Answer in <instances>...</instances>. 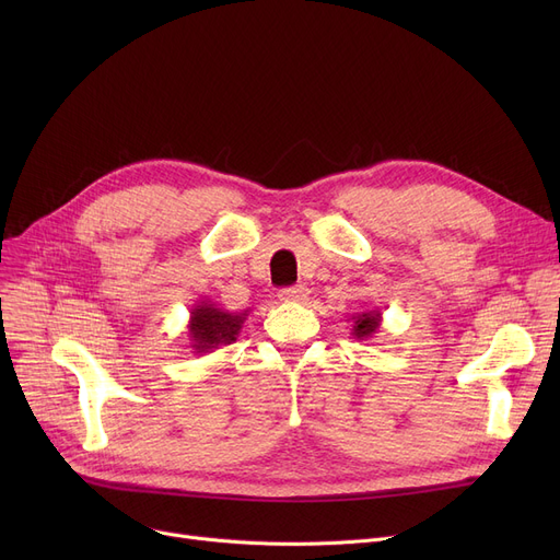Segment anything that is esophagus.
<instances>
[{
	"mask_svg": "<svg viewBox=\"0 0 560 560\" xmlns=\"http://www.w3.org/2000/svg\"><path fill=\"white\" fill-rule=\"evenodd\" d=\"M311 295V290L306 285H290L279 290V300L281 302H306Z\"/></svg>",
	"mask_w": 560,
	"mask_h": 560,
	"instance_id": "obj_1",
	"label": "esophagus"
}]
</instances>
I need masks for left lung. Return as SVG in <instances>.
I'll return each instance as SVG.
<instances>
[{"label":"left lung","mask_w":560,"mask_h":560,"mask_svg":"<svg viewBox=\"0 0 560 560\" xmlns=\"http://www.w3.org/2000/svg\"><path fill=\"white\" fill-rule=\"evenodd\" d=\"M351 322H354V327H351V336L357 340H370L374 338V334L381 329V311H363L351 315Z\"/></svg>","instance_id":"obj_1"}]
</instances>
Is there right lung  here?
<instances>
[{"label":"right lung","instance_id":"right-lung-1","mask_svg":"<svg viewBox=\"0 0 560 560\" xmlns=\"http://www.w3.org/2000/svg\"><path fill=\"white\" fill-rule=\"evenodd\" d=\"M249 315L247 311H224L215 306L209 300H199L190 308V319H188V347L192 349V354H211V351L220 349L222 345H231L235 338H238L245 319Z\"/></svg>","mask_w":560,"mask_h":560}]
</instances>
